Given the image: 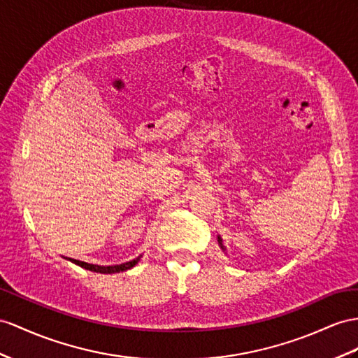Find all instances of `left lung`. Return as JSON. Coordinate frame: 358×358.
Listing matches in <instances>:
<instances>
[{"label": "left lung", "mask_w": 358, "mask_h": 358, "mask_svg": "<svg viewBox=\"0 0 358 358\" xmlns=\"http://www.w3.org/2000/svg\"><path fill=\"white\" fill-rule=\"evenodd\" d=\"M217 243H219V246H221V250L227 254V248H225L224 243H222V237L221 236H217Z\"/></svg>", "instance_id": "left-lung-1"}]
</instances>
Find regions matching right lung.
<instances>
[{
	"label": "right lung",
	"instance_id": "right-lung-1",
	"mask_svg": "<svg viewBox=\"0 0 358 358\" xmlns=\"http://www.w3.org/2000/svg\"><path fill=\"white\" fill-rule=\"evenodd\" d=\"M142 255H139V257H136L134 260H130V262H125V263H121V264H112V266H101V264H92V263H86V262H81V260H76V259H68L69 262L78 264V266L85 268L87 271H92V272H99V273H117V272H124V271H128L134 268L137 263L141 262Z\"/></svg>",
	"mask_w": 358,
	"mask_h": 358
}]
</instances>
